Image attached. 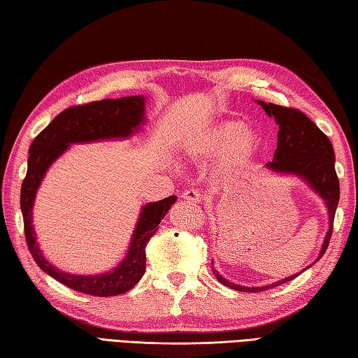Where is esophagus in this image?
<instances>
[{"instance_id": "obj_1", "label": "esophagus", "mask_w": 358, "mask_h": 358, "mask_svg": "<svg viewBox=\"0 0 358 358\" xmlns=\"http://www.w3.org/2000/svg\"><path fill=\"white\" fill-rule=\"evenodd\" d=\"M181 196H183L186 201L191 203H200L203 200V194L200 191H196V189H187Z\"/></svg>"}]
</instances>
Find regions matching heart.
I'll return each instance as SVG.
<instances>
[{
    "label": "heart",
    "mask_w": 358,
    "mask_h": 358,
    "mask_svg": "<svg viewBox=\"0 0 358 358\" xmlns=\"http://www.w3.org/2000/svg\"><path fill=\"white\" fill-rule=\"evenodd\" d=\"M229 148L226 155V166L240 167L255 155L258 138L254 132H243L240 121H224L203 132L192 141V152L199 155H209Z\"/></svg>",
    "instance_id": "b5f03b06"
}]
</instances>
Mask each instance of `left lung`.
Masks as SVG:
<instances>
[{
  "label": "left lung",
  "mask_w": 358,
  "mask_h": 358,
  "mask_svg": "<svg viewBox=\"0 0 358 358\" xmlns=\"http://www.w3.org/2000/svg\"><path fill=\"white\" fill-rule=\"evenodd\" d=\"M258 103L262 104V108L269 117L275 118L278 124V143L275 154H273L272 162L266 164V167H269V169L275 172L299 175V177L306 180L313 186L314 191L322 196L326 201V206H328L329 231L326 234L320 255L315 260L318 262L329 246L334 229V217H336V210L340 200V181L336 172V154H334V148L328 136L301 110L295 108H285V106H278L273 103ZM212 272H214V275L220 283L227 287H232L235 291L262 292L269 287H277L286 283V281L294 280L303 271L295 273V275L277 281V283L262 287H246L234 285L220 275L214 266H212Z\"/></svg>",
  "instance_id": "left-lung-1"
}]
</instances>
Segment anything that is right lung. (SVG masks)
<instances>
[{
  "label": "right lung",
  "instance_id": "1",
  "mask_svg": "<svg viewBox=\"0 0 358 358\" xmlns=\"http://www.w3.org/2000/svg\"><path fill=\"white\" fill-rule=\"evenodd\" d=\"M144 96H124L118 100H101L72 106L50 121L30 144L27 173L21 185V212L29 252L35 263L59 283L95 296L120 295L138 283L146 271V246L158 229V224L177 196L171 195L162 201L149 203L141 210V217L134 232L129 252L118 268L103 275H71L57 268L43 257L36 245L32 227V208L36 189L40 187L48 167L69 148L71 143H86L104 138H121L135 132L143 121Z\"/></svg>",
  "mask_w": 358,
  "mask_h": 358
}]
</instances>
